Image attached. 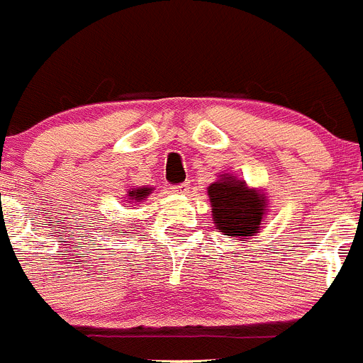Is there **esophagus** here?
<instances>
[{
	"mask_svg": "<svg viewBox=\"0 0 363 363\" xmlns=\"http://www.w3.org/2000/svg\"><path fill=\"white\" fill-rule=\"evenodd\" d=\"M188 190H190V186L186 184V182H181V184L172 186V191H173V194H177V195L188 194Z\"/></svg>",
	"mask_w": 363,
	"mask_h": 363,
	"instance_id": "34e87169",
	"label": "esophagus"
}]
</instances>
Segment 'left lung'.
Instances as JSON below:
<instances>
[{
  "label": "left lung",
  "mask_w": 363,
  "mask_h": 363,
  "mask_svg": "<svg viewBox=\"0 0 363 363\" xmlns=\"http://www.w3.org/2000/svg\"><path fill=\"white\" fill-rule=\"evenodd\" d=\"M212 201L213 223L223 235L248 239L256 235L264 213V197L256 190H248L247 184L225 177L208 188Z\"/></svg>",
  "instance_id": "8db88e82"
}]
</instances>
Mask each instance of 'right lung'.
I'll list each match as a JSON object with an SVG mask.
<instances>
[{"instance_id": "obj_1", "label": "right lung", "mask_w": 363, "mask_h": 363, "mask_svg": "<svg viewBox=\"0 0 363 363\" xmlns=\"http://www.w3.org/2000/svg\"><path fill=\"white\" fill-rule=\"evenodd\" d=\"M147 194H150V190H147V188H140V190L129 191V197H131V199H135L138 203V201L144 199V197H146Z\"/></svg>"}]
</instances>
